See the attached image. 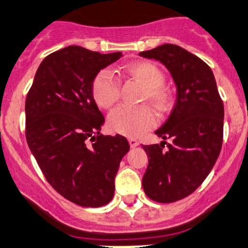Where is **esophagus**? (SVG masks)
Instances as JSON below:
<instances>
[{
  "label": "esophagus",
  "mask_w": 248,
  "mask_h": 248,
  "mask_svg": "<svg viewBox=\"0 0 248 248\" xmlns=\"http://www.w3.org/2000/svg\"><path fill=\"white\" fill-rule=\"evenodd\" d=\"M129 144H130V147H136L139 145V141L135 139V138H129Z\"/></svg>",
  "instance_id": "1"
}]
</instances>
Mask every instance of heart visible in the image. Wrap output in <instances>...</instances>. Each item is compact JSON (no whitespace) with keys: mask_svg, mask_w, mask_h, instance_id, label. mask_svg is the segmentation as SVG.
I'll return each mask as SVG.
<instances>
[{"mask_svg":"<svg viewBox=\"0 0 248 248\" xmlns=\"http://www.w3.org/2000/svg\"><path fill=\"white\" fill-rule=\"evenodd\" d=\"M123 75L144 87L141 101H147L163 112L169 108L171 93L163 85V74L151 61H134L126 65ZM92 94L99 107L112 108L120 97V81L110 70H102L92 82ZM156 124V115L149 106L118 107L108 117V126L114 133L139 136Z\"/></svg>","mask_w":248,"mask_h":248,"instance_id":"obj_1","label":"heart"}]
</instances>
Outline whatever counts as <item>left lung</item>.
I'll return each mask as SVG.
<instances>
[{
	"label": "left lung",
	"mask_w": 248,
	"mask_h": 248,
	"mask_svg": "<svg viewBox=\"0 0 248 248\" xmlns=\"http://www.w3.org/2000/svg\"><path fill=\"white\" fill-rule=\"evenodd\" d=\"M139 55L163 63L177 87L171 114L155 131L172 142L142 146L149 157L144 192L158 203H173L192 194L214 167L222 145L224 104L212 69L183 47L163 44Z\"/></svg>",
	"instance_id": "1"
}]
</instances>
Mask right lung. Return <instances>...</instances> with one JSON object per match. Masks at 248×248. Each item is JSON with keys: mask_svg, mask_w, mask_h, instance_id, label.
Segmentation results:
<instances>
[{"mask_svg": "<svg viewBox=\"0 0 248 248\" xmlns=\"http://www.w3.org/2000/svg\"><path fill=\"white\" fill-rule=\"evenodd\" d=\"M122 53L71 45L39 65L26 99V138L50 186L77 205L97 208L114 195V178L129 151L122 135L101 134L104 117L92 94L99 71Z\"/></svg>", "mask_w": 248, "mask_h": 248, "instance_id": "right-lung-1", "label": "right lung"}]
</instances>
